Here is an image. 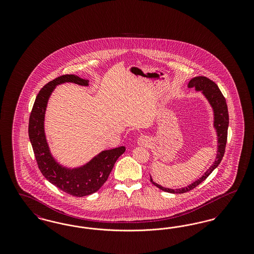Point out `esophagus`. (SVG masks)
<instances>
[{
  "label": "esophagus",
  "instance_id": "1",
  "mask_svg": "<svg viewBox=\"0 0 254 254\" xmlns=\"http://www.w3.org/2000/svg\"><path fill=\"white\" fill-rule=\"evenodd\" d=\"M148 139L145 137V136H141L139 139H138V144L139 145H148Z\"/></svg>",
  "mask_w": 254,
  "mask_h": 254
}]
</instances>
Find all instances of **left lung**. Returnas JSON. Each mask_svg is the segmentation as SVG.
<instances>
[{
    "mask_svg": "<svg viewBox=\"0 0 254 254\" xmlns=\"http://www.w3.org/2000/svg\"><path fill=\"white\" fill-rule=\"evenodd\" d=\"M189 87H193L198 91H203L204 95L206 97L208 102L210 103L213 111H214V127L216 128L218 136V151L217 157L214 162V164L207 169L205 172V174L199 178L197 181L194 182L191 185L183 188V189H178V190H171V189H167L163 188L160 185L152 181L150 177V182L156 186L158 189L169 192V193H185L188 192L194 188H196L198 185H200L203 181L209 176V174L217 168L219 164L221 163L222 159L224 157L225 154V149H226V145H227V140H228V127H229V111H228V106L227 102L224 95L222 94L221 90L219 89L218 85L211 81L210 79L204 77V76H199V77H194L189 83Z\"/></svg>",
    "mask_w": 254,
    "mask_h": 254,
    "instance_id": "1",
    "label": "left lung"
}]
</instances>
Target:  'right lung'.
<instances>
[{"label":"right lung","instance_id":"1","mask_svg":"<svg viewBox=\"0 0 254 254\" xmlns=\"http://www.w3.org/2000/svg\"><path fill=\"white\" fill-rule=\"evenodd\" d=\"M70 82L77 85H87L88 82L75 75L66 74L50 81L44 85L37 95L29 116L28 135L32 145L37 165L42 174L52 185L65 193L76 197L94 193L108 180L117 159L126 151L125 146L105 150L80 169L62 168L50 155L44 131L45 111L49 95L55 85Z\"/></svg>","mask_w":254,"mask_h":254}]
</instances>
